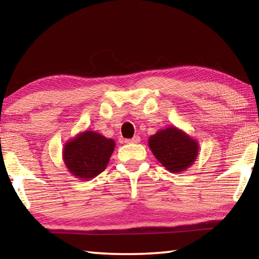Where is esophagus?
<instances>
[{
	"mask_svg": "<svg viewBox=\"0 0 259 259\" xmlns=\"http://www.w3.org/2000/svg\"><path fill=\"white\" fill-rule=\"evenodd\" d=\"M139 142H140V137H139V136H134V137L131 138V139H125V140H124V143H126V144H131V143L137 144V143H139Z\"/></svg>",
	"mask_w": 259,
	"mask_h": 259,
	"instance_id": "obj_1",
	"label": "esophagus"
}]
</instances>
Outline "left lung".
<instances>
[{
    "instance_id": "1",
    "label": "left lung",
    "mask_w": 259,
    "mask_h": 259,
    "mask_svg": "<svg viewBox=\"0 0 259 259\" xmlns=\"http://www.w3.org/2000/svg\"><path fill=\"white\" fill-rule=\"evenodd\" d=\"M148 146L157 161L170 172H182L194 163L199 154L198 140L185 131L168 126L148 139Z\"/></svg>"
}]
</instances>
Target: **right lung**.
Segmentation results:
<instances>
[{"mask_svg":"<svg viewBox=\"0 0 259 259\" xmlns=\"http://www.w3.org/2000/svg\"><path fill=\"white\" fill-rule=\"evenodd\" d=\"M115 147L112 138L87 130L69 139L64 145V163L74 177L90 181L103 172Z\"/></svg>","mask_w":259,"mask_h":259,"instance_id":"1","label":"right lung"}]
</instances>
